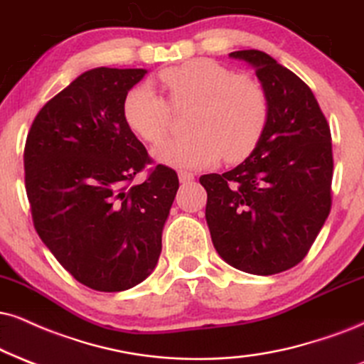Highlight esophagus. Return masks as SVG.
Instances as JSON below:
<instances>
[{
	"mask_svg": "<svg viewBox=\"0 0 364 364\" xmlns=\"http://www.w3.org/2000/svg\"><path fill=\"white\" fill-rule=\"evenodd\" d=\"M178 181L182 183L194 181V173L189 172V170H178Z\"/></svg>",
	"mask_w": 364,
	"mask_h": 364,
	"instance_id": "esophagus-1",
	"label": "esophagus"
}]
</instances>
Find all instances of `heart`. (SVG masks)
<instances>
[{
  "instance_id": "obj_1",
  "label": "heart",
  "mask_w": 364,
  "mask_h": 364,
  "mask_svg": "<svg viewBox=\"0 0 364 364\" xmlns=\"http://www.w3.org/2000/svg\"><path fill=\"white\" fill-rule=\"evenodd\" d=\"M159 77L175 106L197 105L187 136H175L155 148V159L181 168L210 165L219 156L240 161L262 140L270 118V100L257 79L236 75L210 58H192L167 67ZM123 118L133 133L160 143L172 123V105L150 82L129 89Z\"/></svg>"
}]
</instances>
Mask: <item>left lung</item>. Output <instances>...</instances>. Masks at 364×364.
<instances>
[{"label":"left lung","instance_id":"1","mask_svg":"<svg viewBox=\"0 0 364 364\" xmlns=\"http://www.w3.org/2000/svg\"><path fill=\"white\" fill-rule=\"evenodd\" d=\"M255 67L270 100L262 140L243 164L199 178L214 248L237 270L275 275L306 258L333 205L331 128L311 87L259 50L231 52Z\"/></svg>","mask_w":364,"mask_h":364}]
</instances>
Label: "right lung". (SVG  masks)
<instances>
[{
	"instance_id": "add662e5",
	"label": "right lung",
	"mask_w": 364,
	"mask_h": 364,
	"mask_svg": "<svg viewBox=\"0 0 364 364\" xmlns=\"http://www.w3.org/2000/svg\"><path fill=\"white\" fill-rule=\"evenodd\" d=\"M145 69L97 67L45 105L26 136L25 189L38 236L75 280L121 291L154 272L178 189L175 170L151 165L123 118Z\"/></svg>"
}]
</instances>
